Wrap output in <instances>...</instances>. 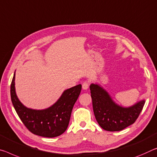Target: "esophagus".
Masks as SVG:
<instances>
[{
	"instance_id": "34e87169",
	"label": "esophagus",
	"mask_w": 157,
	"mask_h": 157,
	"mask_svg": "<svg viewBox=\"0 0 157 157\" xmlns=\"http://www.w3.org/2000/svg\"><path fill=\"white\" fill-rule=\"evenodd\" d=\"M89 82L87 81H85L84 82L82 83V89H84V90H86L89 88Z\"/></svg>"
}]
</instances>
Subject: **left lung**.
<instances>
[{
  "instance_id": "left-lung-1",
  "label": "left lung",
  "mask_w": 157,
  "mask_h": 157,
  "mask_svg": "<svg viewBox=\"0 0 157 157\" xmlns=\"http://www.w3.org/2000/svg\"><path fill=\"white\" fill-rule=\"evenodd\" d=\"M89 88L94 115L101 127L105 131H121L133 124L145 103L143 99L130 107H123L116 103L100 84H91Z\"/></svg>"
}]
</instances>
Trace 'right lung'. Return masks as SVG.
<instances>
[{
	"instance_id": "right-lung-1",
	"label": "right lung",
	"mask_w": 157,
	"mask_h": 157,
	"mask_svg": "<svg viewBox=\"0 0 157 157\" xmlns=\"http://www.w3.org/2000/svg\"><path fill=\"white\" fill-rule=\"evenodd\" d=\"M15 73L10 86L12 105L25 126L35 135L54 138L61 135L68 128L72 110L81 92L78 84L63 92L52 106L43 110H35L24 105L15 91Z\"/></svg>"
}]
</instances>
